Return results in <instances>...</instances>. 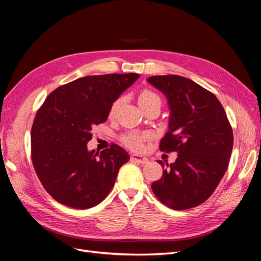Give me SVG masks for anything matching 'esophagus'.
Listing matches in <instances>:
<instances>
[{
	"mask_svg": "<svg viewBox=\"0 0 261 261\" xmlns=\"http://www.w3.org/2000/svg\"><path fill=\"white\" fill-rule=\"evenodd\" d=\"M130 160L132 161H135L137 163H141V164H146L148 163V159L146 156H143V155H137V154H132L130 155Z\"/></svg>",
	"mask_w": 261,
	"mask_h": 261,
	"instance_id": "obj_1",
	"label": "esophagus"
}]
</instances>
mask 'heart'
<instances>
[{
  "label": "heart",
  "instance_id": "1",
  "mask_svg": "<svg viewBox=\"0 0 261 261\" xmlns=\"http://www.w3.org/2000/svg\"><path fill=\"white\" fill-rule=\"evenodd\" d=\"M123 101V98H118L116 99L111 108H110L109 115L110 117H113L117 111V109L120 108L121 103ZM138 103L141 109H146L149 106L152 105H160L161 106V99L158 94L149 89H144L139 93L138 97ZM148 138V135L145 133H139V132H127L123 134V135L120 137V140L122 141V144L127 147L130 150H134V151H140L141 149L144 148V143L146 139Z\"/></svg>",
  "mask_w": 261,
  "mask_h": 261
}]
</instances>
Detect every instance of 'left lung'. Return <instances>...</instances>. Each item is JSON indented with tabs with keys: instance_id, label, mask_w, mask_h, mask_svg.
<instances>
[{
	"instance_id": "left-lung-1",
	"label": "left lung",
	"mask_w": 261,
	"mask_h": 261,
	"mask_svg": "<svg viewBox=\"0 0 261 261\" xmlns=\"http://www.w3.org/2000/svg\"><path fill=\"white\" fill-rule=\"evenodd\" d=\"M148 83L164 93L170 108L169 130L160 150L177 152L174 163L152 183L155 197L174 210L199 206L222 179L233 149V130L218 98L177 75L151 76Z\"/></svg>"
}]
</instances>
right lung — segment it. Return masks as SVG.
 Segmentation results:
<instances>
[{
  "instance_id": "right-lung-1",
  "label": "right lung",
  "mask_w": 261,
  "mask_h": 261,
  "mask_svg": "<svg viewBox=\"0 0 261 261\" xmlns=\"http://www.w3.org/2000/svg\"><path fill=\"white\" fill-rule=\"evenodd\" d=\"M138 74L78 78L53 90L37 111L31 127V160L42 186L67 207L97 206L111 191L120 168L129 160L112 144L88 151L94 125L105 123L110 108Z\"/></svg>"
}]
</instances>
